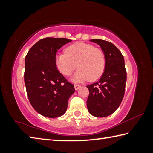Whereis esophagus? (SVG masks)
Segmentation results:
<instances>
[{
  "instance_id": "obj_1",
  "label": "esophagus",
  "mask_w": 153,
  "mask_h": 153,
  "mask_svg": "<svg viewBox=\"0 0 153 153\" xmlns=\"http://www.w3.org/2000/svg\"><path fill=\"white\" fill-rule=\"evenodd\" d=\"M80 86H80V85L75 84V85H74V88H75V90H78V89L79 88Z\"/></svg>"
}]
</instances>
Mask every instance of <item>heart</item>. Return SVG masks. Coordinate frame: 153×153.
Listing matches in <instances>:
<instances>
[{"label": "heart", "instance_id": "obj_1", "mask_svg": "<svg viewBox=\"0 0 153 153\" xmlns=\"http://www.w3.org/2000/svg\"><path fill=\"white\" fill-rule=\"evenodd\" d=\"M55 64L62 74L68 76L79 68L71 77L74 82L89 79L95 81L101 77L106 66V58L101 49L90 44L76 42L65 49V53L55 56Z\"/></svg>", "mask_w": 153, "mask_h": 153}]
</instances>
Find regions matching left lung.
Masks as SVG:
<instances>
[{
  "label": "left lung",
  "instance_id": "left-lung-1",
  "mask_svg": "<svg viewBox=\"0 0 153 153\" xmlns=\"http://www.w3.org/2000/svg\"><path fill=\"white\" fill-rule=\"evenodd\" d=\"M90 41L97 43L104 52L106 66L99 80L86 86L89 90L87 108L94 117H105L115 112L123 100L127 80L125 62L113 44L100 39Z\"/></svg>",
  "mask_w": 153,
  "mask_h": 153
}]
</instances>
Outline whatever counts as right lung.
Returning a JSON list of instances; mask_svg holds the SVG:
<instances>
[{"label":"right lung","mask_w":153,"mask_h":153,"mask_svg":"<svg viewBox=\"0 0 153 153\" xmlns=\"http://www.w3.org/2000/svg\"><path fill=\"white\" fill-rule=\"evenodd\" d=\"M71 40L46 38L40 40L25 58L24 82L32 107L44 117L64 115L69 97L75 92L55 64L56 52Z\"/></svg>","instance_id":"obj_1"}]
</instances>
